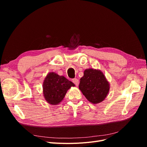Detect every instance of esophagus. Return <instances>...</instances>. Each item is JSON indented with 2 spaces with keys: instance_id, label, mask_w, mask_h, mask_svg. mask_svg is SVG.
Wrapping results in <instances>:
<instances>
[{
  "instance_id": "obj_1",
  "label": "esophagus",
  "mask_w": 147,
  "mask_h": 147,
  "mask_svg": "<svg viewBox=\"0 0 147 147\" xmlns=\"http://www.w3.org/2000/svg\"><path fill=\"white\" fill-rule=\"evenodd\" d=\"M72 81L76 84V86H78L79 84V80L78 79H73Z\"/></svg>"
}]
</instances>
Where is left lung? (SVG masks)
<instances>
[{
	"label": "left lung",
	"mask_w": 147,
	"mask_h": 147,
	"mask_svg": "<svg viewBox=\"0 0 147 147\" xmlns=\"http://www.w3.org/2000/svg\"><path fill=\"white\" fill-rule=\"evenodd\" d=\"M81 78L79 89L88 101L94 104L102 102L109 94L110 83L100 69L88 68Z\"/></svg>",
	"instance_id": "left-lung-1"
}]
</instances>
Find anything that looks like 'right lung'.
<instances>
[{
    "instance_id": "add662e5",
    "label": "right lung",
    "mask_w": 147,
    "mask_h": 147,
    "mask_svg": "<svg viewBox=\"0 0 147 147\" xmlns=\"http://www.w3.org/2000/svg\"><path fill=\"white\" fill-rule=\"evenodd\" d=\"M75 84L67 79L64 76L49 73L43 83V93L45 99L53 105L59 104L65 97L67 92Z\"/></svg>"
}]
</instances>
